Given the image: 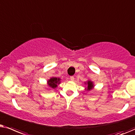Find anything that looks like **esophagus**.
I'll return each instance as SVG.
<instances>
[{"instance_id":"1","label":"esophagus","mask_w":135,"mask_h":135,"mask_svg":"<svg viewBox=\"0 0 135 135\" xmlns=\"http://www.w3.org/2000/svg\"><path fill=\"white\" fill-rule=\"evenodd\" d=\"M70 80H71V81H73L75 80V78H74V76H70Z\"/></svg>"}]
</instances>
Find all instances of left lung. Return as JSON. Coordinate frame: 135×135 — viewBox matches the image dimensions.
I'll use <instances>...</instances> for the list:
<instances>
[{
	"instance_id": "1",
	"label": "left lung",
	"mask_w": 135,
	"mask_h": 135,
	"mask_svg": "<svg viewBox=\"0 0 135 135\" xmlns=\"http://www.w3.org/2000/svg\"><path fill=\"white\" fill-rule=\"evenodd\" d=\"M86 83H87V84H88V87H87L88 91H90L93 88H94V84H93V81H91L88 80ZM86 83H85V84H86Z\"/></svg>"
}]
</instances>
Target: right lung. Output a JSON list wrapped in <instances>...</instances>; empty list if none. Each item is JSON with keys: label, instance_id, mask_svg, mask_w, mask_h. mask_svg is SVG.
Segmentation results:
<instances>
[{"label": "right lung", "instance_id": "obj_1", "mask_svg": "<svg viewBox=\"0 0 135 135\" xmlns=\"http://www.w3.org/2000/svg\"><path fill=\"white\" fill-rule=\"evenodd\" d=\"M60 79L56 78V77H52V78H51L50 80L47 81L48 86L52 89H55V88H57L58 84H60Z\"/></svg>", "mask_w": 135, "mask_h": 135}]
</instances>
